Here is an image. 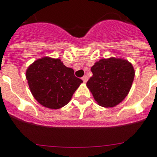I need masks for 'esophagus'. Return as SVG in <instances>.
Returning a JSON list of instances; mask_svg holds the SVG:
<instances>
[{"instance_id": "1", "label": "esophagus", "mask_w": 157, "mask_h": 157, "mask_svg": "<svg viewBox=\"0 0 157 157\" xmlns=\"http://www.w3.org/2000/svg\"><path fill=\"white\" fill-rule=\"evenodd\" d=\"M81 79H82V81H83L84 83H86V82H87V81H88V77H87L86 76H84Z\"/></svg>"}]
</instances>
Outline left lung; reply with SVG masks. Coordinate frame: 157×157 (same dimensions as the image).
<instances>
[{"instance_id":"obj_1","label":"left lung","mask_w":157,"mask_h":157,"mask_svg":"<svg viewBox=\"0 0 157 157\" xmlns=\"http://www.w3.org/2000/svg\"><path fill=\"white\" fill-rule=\"evenodd\" d=\"M93 73L86 86L98 105L113 107L128 95L135 71L128 60L111 57L98 60L91 67Z\"/></svg>"}]
</instances>
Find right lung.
Here are the masks:
<instances>
[{"label":"right lung","instance_id":"add662e5","mask_svg":"<svg viewBox=\"0 0 157 157\" xmlns=\"http://www.w3.org/2000/svg\"><path fill=\"white\" fill-rule=\"evenodd\" d=\"M31 93L40 105L59 109L69 103L83 81L74 75L59 59L43 57L36 60L26 71Z\"/></svg>","mask_w":157,"mask_h":157}]
</instances>
